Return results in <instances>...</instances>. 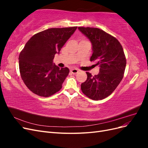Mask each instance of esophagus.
<instances>
[{
	"instance_id": "34e87169",
	"label": "esophagus",
	"mask_w": 148,
	"mask_h": 148,
	"mask_svg": "<svg viewBox=\"0 0 148 148\" xmlns=\"http://www.w3.org/2000/svg\"><path fill=\"white\" fill-rule=\"evenodd\" d=\"M70 71H71V72L72 73L75 74V73H77L78 72V70L76 69H72L70 70Z\"/></svg>"
}]
</instances>
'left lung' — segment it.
Segmentation results:
<instances>
[{
	"label": "left lung",
	"mask_w": 148,
	"mask_h": 148,
	"mask_svg": "<svg viewBox=\"0 0 148 148\" xmlns=\"http://www.w3.org/2000/svg\"><path fill=\"white\" fill-rule=\"evenodd\" d=\"M92 44L91 61L100 66L99 73L92 76L86 72L87 79L81 84L84 95L95 101L110 95L123 77L126 58L123 47L118 40L97 28L78 27Z\"/></svg>",
	"instance_id": "left-lung-1"
}]
</instances>
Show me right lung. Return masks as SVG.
<instances>
[{
    "label": "right lung",
    "instance_id": "right-lung-1",
    "mask_svg": "<svg viewBox=\"0 0 148 148\" xmlns=\"http://www.w3.org/2000/svg\"><path fill=\"white\" fill-rule=\"evenodd\" d=\"M77 28H49L34 34L26 43L19 55V69L22 80L35 95L49 97L60 90L70 70L60 69L53 59Z\"/></svg>",
    "mask_w": 148,
    "mask_h": 148
}]
</instances>
